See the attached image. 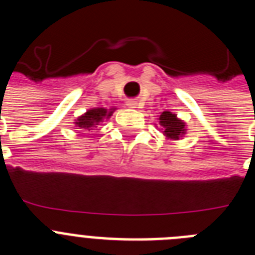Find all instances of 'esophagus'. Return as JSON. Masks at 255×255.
Here are the masks:
<instances>
[{"mask_svg":"<svg viewBox=\"0 0 255 255\" xmlns=\"http://www.w3.org/2000/svg\"><path fill=\"white\" fill-rule=\"evenodd\" d=\"M136 105H138V103H136V101H128V106H129V107L136 108Z\"/></svg>","mask_w":255,"mask_h":255,"instance_id":"1","label":"esophagus"}]
</instances>
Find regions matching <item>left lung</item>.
Masks as SVG:
<instances>
[{
  "instance_id": "obj_1",
  "label": "left lung",
  "mask_w": 255,
  "mask_h": 255,
  "mask_svg": "<svg viewBox=\"0 0 255 255\" xmlns=\"http://www.w3.org/2000/svg\"><path fill=\"white\" fill-rule=\"evenodd\" d=\"M159 124L163 126V135L170 139H179L185 131V124L171 112H163L159 116Z\"/></svg>"
}]
</instances>
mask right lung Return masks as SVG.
I'll use <instances>...</instances> for the list:
<instances>
[{
	"label": "right lung",
	"instance_id": "right-lung-1",
	"mask_svg": "<svg viewBox=\"0 0 255 255\" xmlns=\"http://www.w3.org/2000/svg\"><path fill=\"white\" fill-rule=\"evenodd\" d=\"M111 114L112 111L107 112L106 108H93V110H89L87 114L79 117L75 124L79 129L89 130V128H93L94 125H98L105 117L111 116Z\"/></svg>",
	"mask_w": 255,
	"mask_h": 255
}]
</instances>
